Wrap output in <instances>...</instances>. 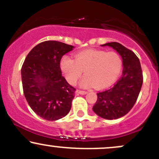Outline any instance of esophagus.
<instances>
[{
    "instance_id": "34e87169",
    "label": "esophagus",
    "mask_w": 159,
    "mask_h": 159,
    "mask_svg": "<svg viewBox=\"0 0 159 159\" xmlns=\"http://www.w3.org/2000/svg\"><path fill=\"white\" fill-rule=\"evenodd\" d=\"M76 93L78 94H81V95H85L87 93V91H83V90H76Z\"/></svg>"
}]
</instances>
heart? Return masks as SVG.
<instances>
[{"instance_id": "heart-1", "label": "heart", "mask_w": 159, "mask_h": 159, "mask_svg": "<svg viewBox=\"0 0 159 159\" xmlns=\"http://www.w3.org/2000/svg\"><path fill=\"white\" fill-rule=\"evenodd\" d=\"M122 64L121 57L116 52L92 48L76 53L75 60L67 55L63 56L60 62L62 72L70 84H75L84 70L86 76L80 86H95L96 88L111 84L120 75Z\"/></svg>"}]
</instances>
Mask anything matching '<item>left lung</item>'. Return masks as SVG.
I'll use <instances>...</instances> for the list:
<instances>
[{
  "instance_id": "left-lung-1",
  "label": "left lung",
  "mask_w": 159,
  "mask_h": 159,
  "mask_svg": "<svg viewBox=\"0 0 159 159\" xmlns=\"http://www.w3.org/2000/svg\"><path fill=\"white\" fill-rule=\"evenodd\" d=\"M123 59V74L111 88L97 93V101L93 111L100 117L116 120L125 116L135 104L143 84V74L140 61L134 52L119 43H108Z\"/></svg>"
}]
</instances>
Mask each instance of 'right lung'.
<instances>
[{"label":"right lung","mask_w":159,"mask_h":159,"mask_svg":"<svg viewBox=\"0 0 159 159\" xmlns=\"http://www.w3.org/2000/svg\"><path fill=\"white\" fill-rule=\"evenodd\" d=\"M74 46L45 41L29 52L21 67L23 91L27 103L38 116L49 121L68 114L75 89L62 76L60 62Z\"/></svg>","instance_id":"add662e5"}]
</instances>
